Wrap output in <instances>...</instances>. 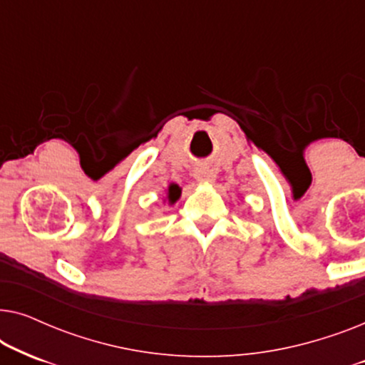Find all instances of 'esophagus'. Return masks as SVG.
Instances as JSON below:
<instances>
[{
    "mask_svg": "<svg viewBox=\"0 0 365 365\" xmlns=\"http://www.w3.org/2000/svg\"><path fill=\"white\" fill-rule=\"evenodd\" d=\"M192 176L196 178L197 181H211L212 173H211V169L206 168V166H197L192 171Z\"/></svg>",
    "mask_w": 365,
    "mask_h": 365,
    "instance_id": "34e87169",
    "label": "esophagus"
}]
</instances>
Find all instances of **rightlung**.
I'll use <instances>...</instances> for the list:
<instances>
[{"label": "right lung", "mask_w": 365, "mask_h": 365, "mask_svg": "<svg viewBox=\"0 0 365 365\" xmlns=\"http://www.w3.org/2000/svg\"><path fill=\"white\" fill-rule=\"evenodd\" d=\"M179 194H181V189H179L176 184H171V186H169V194H168L169 202L176 201V199L179 197Z\"/></svg>", "instance_id": "1"}]
</instances>
